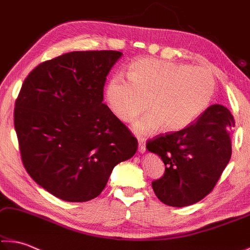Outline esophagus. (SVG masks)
Listing matches in <instances>:
<instances>
[{
  "instance_id": "esophagus-1",
  "label": "esophagus",
  "mask_w": 250,
  "mask_h": 250,
  "mask_svg": "<svg viewBox=\"0 0 250 250\" xmlns=\"http://www.w3.org/2000/svg\"><path fill=\"white\" fill-rule=\"evenodd\" d=\"M139 151L145 152L146 151V141L145 139H139Z\"/></svg>"
}]
</instances>
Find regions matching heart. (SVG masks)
I'll use <instances>...</instances> for the list:
<instances>
[{"mask_svg": "<svg viewBox=\"0 0 250 250\" xmlns=\"http://www.w3.org/2000/svg\"><path fill=\"white\" fill-rule=\"evenodd\" d=\"M215 94V80L208 70L153 58L135 61L129 78H110L105 98L111 112L124 122H132L134 133L146 137L161 125L166 131L185 128L208 107Z\"/></svg>", "mask_w": 250, "mask_h": 250, "instance_id": "b5f03b06", "label": "heart"}]
</instances>
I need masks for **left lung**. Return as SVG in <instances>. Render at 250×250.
<instances>
[{
    "label": "left lung",
    "mask_w": 250,
    "mask_h": 250,
    "mask_svg": "<svg viewBox=\"0 0 250 250\" xmlns=\"http://www.w3.org/2000/svg\"><path fill=\"white\" fill-rule=\"evenodd\" d=\"M234 117L222 104L207 108L193 124L175 132L159 134L146 142L166 166L152 182L159 200L168 206H188L213 191L231 156Z\"/></svg>",
    "instance_id": "1"
}]
</instances>
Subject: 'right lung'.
<instances>
[{
  "mask_svg": "<svg viewBox=\"0 0 250 250\" xmlns=\"http://www.w3.org/2000/svg\"><path fill=\"white\" fill-rule=\"evenodd\" d=\"M122 53L71 52L42 62L15 101L14 128L29 176L67 202L103 192L118 163L138 141L103 104L105 77Z\"/></svg>",
  "mask_w": 250,
  "mask_h": 250,
  "instance_id": "add662e5",
  "label": "right lung"
}]
</instances>
